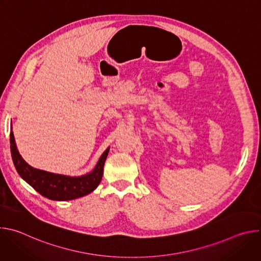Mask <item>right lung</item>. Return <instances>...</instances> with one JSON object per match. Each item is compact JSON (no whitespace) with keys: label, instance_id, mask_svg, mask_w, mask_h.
Listing matches in <instances>:
<instances>
[{"label":"right lung","instance_id":"obj_1","mask_svg":"<svg viewBox=\"0 0 261 261\" xmlns=\"http://www.w3.org/2000/svg\"><path fill=\"white\" fill-rule=\"evenodd\" d=\"M10 150L18 174L42 196L58 201L72 200L93 192L100 184L103 167L109 147L101 155L95 168L82 176H69L37 169L29 165L17 151L12 130L10 131Z\"/></svg>","mask_w":261,"mask_h":261}]
</instances>
